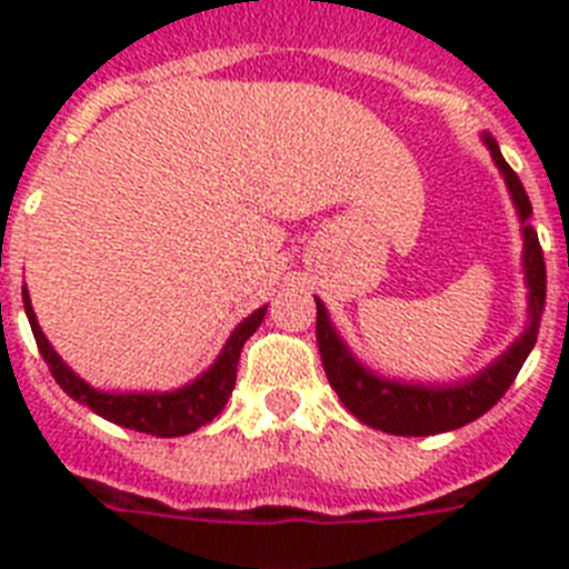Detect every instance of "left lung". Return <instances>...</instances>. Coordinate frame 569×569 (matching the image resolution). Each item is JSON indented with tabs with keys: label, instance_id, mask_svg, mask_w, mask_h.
Returning a JSON list of instances; mask_svg holds the SVG:
<instances>
[{
	"label": "left lung",
	"instance_id": "1",
	"mask_svg": "<svg viewBox=\"0 0 569 569\" xmlns=\"http://www.w3.org/2000/svg\"><path fill=\"white\" fill-rule=\"evenodd\" d=\"M485 144L490 148L492 162L499 164L507 190L512 196V204L519 210L521 233H525V279L527 288H530V296H527L530 299V321H527L525 333L512 341L510 350L492 361L487 370H481L479 376L447 387L405 385V381L381 379V376L370 373L365 365H359L330 325L328 308L316 299V341H319L325 373H328L330 387L336 390L341 405L367 427H376V430L393 436H433L470 425L507 393V387L516 381L521 365L539 339L547 296V268L539 236L530 224V199H527L521 179L505 162V156H501L499 144L490 133H485Z\"/></svg>",
	"mask_w": 569,
	"mask_h": 569
}]
</instances>
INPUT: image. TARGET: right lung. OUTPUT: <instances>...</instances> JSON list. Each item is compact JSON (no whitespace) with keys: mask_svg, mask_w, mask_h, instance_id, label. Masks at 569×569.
<instances>
[{"mask_svg":"<svg viewBox=\"0 0 569 569\" xmlns=\"http://www.w3.org/2000/svg\"><path fill=\"white\" fill-rule=\"evenodd\" d=\"M22 301L24 313H28L30 330H33V339H37L39 353L48 361L50 376L57 379V385L62 387L70 399H77L79 405H88L90 410L102 419L113 421L119 427H128L136 433H150L159 436V439H173V436H188L193 430H199L202 425L213 421L216 416L222 413V407L228 405L230 393H233L236 385V365H239V353L244 341L256 333V328L264 319V310L259 308L241 321L239 328L230 333L228 345L222 347L219 359L210 365V370H204L202 376L190 385L179 387V390H170V393H102L97 387H90L88 381L79 379L59 353L50 347V341L44 339L42 328H39L37 313L30 308V296L22 288Z\"/></svg>","mask_w":569,"mask_h":569,"instance_id":"1","label":"right lung"}]
</instances>
